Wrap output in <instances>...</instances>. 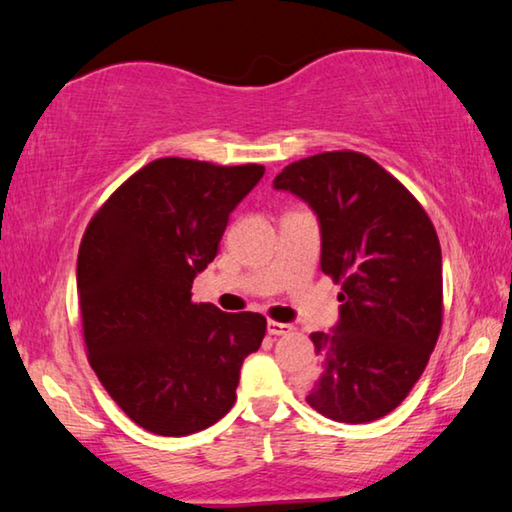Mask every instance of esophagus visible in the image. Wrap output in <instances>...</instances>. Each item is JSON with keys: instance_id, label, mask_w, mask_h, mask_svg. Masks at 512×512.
<instances>
[{"instance_id": "esophagus-1", "label": "esophagus", "mask_w": 512, "mask_h": 512, "mask_svg": "<svg viewBox=\"0 0 512 512\" xmlns=\"http://www.w3.org/2000/svg\"><path fill=\"white\" fill-rule=\"evenodd\" d=\"M266 329H268V334H273V336H284V334H289L293 327L289 323H277V320H268Z\"/></svg>"}]
</instances>
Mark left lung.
<instances>
[{
  "label": "left lung",
  "instance_id": "1",
  "mask_svg": "<svg viewBox=\"0 0 512 512\" xmlns=\"http://www.w3.org/2000/svg\"><path fill=\"white\" fill-rule=\"evenodd\" d=\"M273 187L305 201L320 225V268L341 282L339 320L314 332L311 409L372 422L400 404L443 325V255L427 212L368 155L318 153L277 173Z\"/></svg>",
  "mask_w": 512,
  "mask_h": 512
}]
</instances>
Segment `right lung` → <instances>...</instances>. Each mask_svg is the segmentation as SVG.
Returning <instances> with one entry per match:
<instances>
[{"label": "right lung", "instance_id": "obj_1", "mask_svg": "<svg viewBox=\"0 0 512 512\" xmlns=\"http://www.w3.org/2000/svg\"><path fill=\"white\" fill-rule=\"evenodd\" d=\"M262 176V164L153 160L85 230L76 287L90 366L146 431L189 436L237 400L241 363L262 345L266 318L194 305L192 284Z\"/></svg>", "mask_w": 512, "mask_h": 512}]
</instances>
